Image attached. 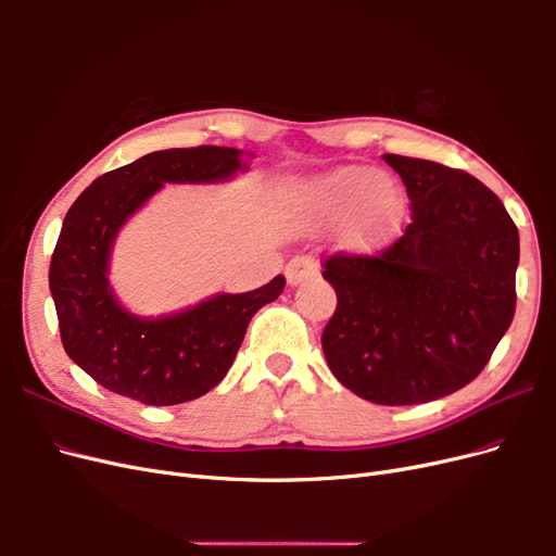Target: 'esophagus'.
<instances>
[{
    "mask_svg": "<svg viewBox=\"0 0 556 556\" xmlns=\"http://www.w3.org/2000/svg\"><path fill=\"white\" fill-rule=\"evenodd\" d=\"M317 271H319V268H317L315 257L299 255V257H292L288 262V266H285V278H288V282L292 285V288H296V285L315 278Z\"/></svg>",
    "mask_w": 556,
    "mask_h": 556,
    "instance_id": "obj_1",
    "label": "esophagus"
}]
</instances>
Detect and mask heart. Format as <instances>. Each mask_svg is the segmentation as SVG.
Masks as SVG:
<instances>
[{"label":"heart","mask_w":556,"mask_h":556,"mask_svg":"<svg viewBox=\"0 0 556 556\" xmlns=\"http://www.w3.org/2000/svg\"><path fill=\"white\" fill-rule=\"evenodd\" d=\"M282 201L311 225L341 217V245L355 255H374L390 245L406 215V192L399 180L364 164L333 166L285 185Z\"/></svg>","instance_id":"heart-1"}]
</instances>
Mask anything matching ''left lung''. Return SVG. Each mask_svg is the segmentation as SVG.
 <instances>
[{
    "mask_svg": "<svg viewBox=\"0 0 556 556\" xmlns=\"http://www.w3.org/2000/svg\"><path fill=\"white\" fill-rule=\"evenodd\" d=\"M406 185L410 225L378 257L333 255L336 313L323 350L350 392L413 406L473 380L515 315L519 233L501 199L466 172L382 155Z\"/></svg>",
    "mask_w": 556,
    "mask_h": 556,
    "instance_id": "obj_1",
    "label": "left lung"
}]
</instances>
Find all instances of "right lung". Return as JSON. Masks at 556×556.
<instances>
[{
  "label": "right lung",
  "instance_id": "1",
  "mask_svg": "<svg viewBox=\"0 0 556 556\" xmlns=\"http://www.w3.org/2000/svg\"><path fill=\"white\" fill-rule=\"evenodd\" d=\"M239 148L199 146L148 153L99 176L66 213L50 260L62 345L106 390L146 406L204 396L231 368L252 315L285 288L276 276L243 294H213L197 306L141 317L117 301L109 264L117 233L166 182H225L248 172Z\"/></svg>",
  "mask_w": 556,
  "mask_h": 556
}]
</instances>
